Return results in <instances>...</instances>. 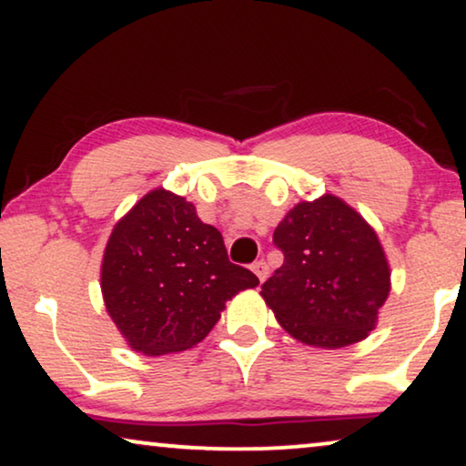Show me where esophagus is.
I'll return each mask as SVG.
<instances>
[{
    "label": "esophagus",
    "mask_w": 466,
    "mask_h": 466,
    "mask_svg": "<svg viewBox=\"0 0 466 466\" xmlns=\"http://www.w3.org/2000/svg\"><path fill=\"white\" fill-rule=\"evenodd\" d=\"M251 269H253V272H255V276L259 278V282L266 280L268 274H269V268H268V263L263 261V259H261V261H255Z\"/></svg>",
    "instance_id": "34e87169"
}]
</instances>
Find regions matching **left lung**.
<instances>
[{"label":"left lung","instance_id":"left-lung-1","mask_svg":"<svg viewBox=\"0 0 466 466\" xmlns=\"http://www.w3.org/2000/svg\"><path fill=\"white\" fill-rule=\"evenodd\" d=\"M284 263L261 287L276 320L297 341L339 350L364 341L391 290L377 232L335 194L303 200L274 230Z\"/></svg>","mask_w":466,"mask_h":466}]
</instances>
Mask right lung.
Wrapping results in <instances>:
<instances>
[{
    "instance_id": "add662e5",
    "label": "right lung",
    "mask_w": 466,
    "mask_h": 466,
    "mask_svg": "<svg viewBox=\"0 0 466 466\" xmlns=\"http://www.w3.org/2000/svg\"><path fill=\"white\" fill-rule=\"evenodd\" d=\"M259 278L228 259L218 228L184 197L155 188L116 221L100 268L110 320L144 356L190 350L209 335L226 301Z\"/></svg>"
}]
</instances>
